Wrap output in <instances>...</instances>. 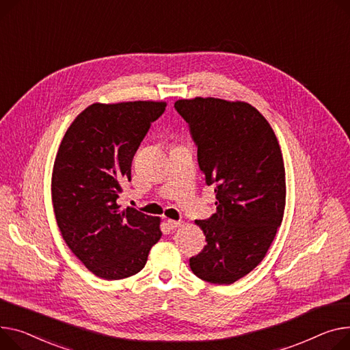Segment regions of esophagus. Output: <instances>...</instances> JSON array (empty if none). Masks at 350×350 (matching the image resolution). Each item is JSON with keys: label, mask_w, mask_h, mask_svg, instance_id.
<instances>
[{"label": "esophagus", "mask_w": 350, "mask_h": 350, "mask_svg": "<svg viewBox=\"0 0 350 350\" xmlns=\"http://www.w3.org/2000/svg\"><path fill=\"white\" fill-rule=\"evenodd\" d=\"M183 222L181 221H174V219H167V226H169V229H176V228H178L180 225H181Z\"/></svg>", "instance_id": "1"}]
</instances>
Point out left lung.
I'll use <instances>...</instances> for the list:
<instances>
[{"label":"left lung","instance_id":"left-lung-1","mask_svg":"<svg viewBox=\"0 0 350 350\" xmlns=\"http://www.w3.org/2000/svg\"><path fill=\"white\" fill-rule=\"evenodd\" d=\"M206 185H215L217 213L197 219L206 245L190 258L201 280L232 284L266 256L286 206V170L277 137L247 103L178 100Z\"/></svg>","mask_w":350,"mask_h":350}]
</instances>
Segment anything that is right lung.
Instances as JSON below:
<instances>
[{
  "label": "right lung",
  "mask_w": 350,
  "mask_h": 350,
  "mask_svg": "<svg viewBox=\"0 0 350 350\" xmlns=\"http://www.w3.org/2000/svg\"><path fill=\"white\" fill-rule=\"evenodd\" d=\"M165 103L92 104L64 133L52 172V202L66 245L104 280L141 271L160 239L159 218L116 204L132 159Z\"/></svg>",
  "instance_id": "right-lung-1"
}]
</instances>
